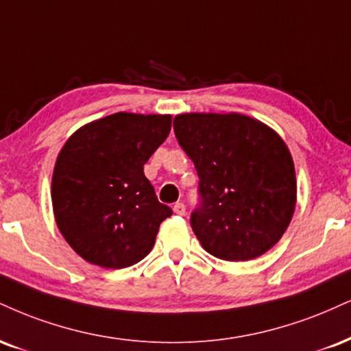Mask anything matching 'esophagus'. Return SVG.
<instances>
[{
  "instance_id": "1",
  "label": "esophagus",
  "mask_w": 351,
  "mask_h": 351,
  "mask_svg": "<svg viewBox=\"0 0 351 351\" xmlns=\"http://www.w3.org/2000/svg\"><path fill=\"white\" fill-rule=\"evenodd\" d=\"M173 210H175V214H178V216H184V213H186V208H184L183 202H176V204L173 206Z\"/></svg>"
}]
</instances>
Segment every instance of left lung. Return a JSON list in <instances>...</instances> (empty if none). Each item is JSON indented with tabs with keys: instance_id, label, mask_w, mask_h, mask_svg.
I'll use <instances>...</instances> for the list:
<instances>
[{
	"instance_id": "left-lung-1",
	"label": "left lung",
	"mask_w": 351,
	"mask_h": 351,
	"mask_svg": "<svg viewBox=\"0 0 351 351\" xmlns=\"http://www.w3.org/2000/svg\"><path fill=\"white\" fill-rule=\"evenodd\" d=\"M199 176L191 227L216 258H258L280 242L296 209L291 152L263 122L239 112H186L173 121Z\"/></svg>"
}]
</instances>
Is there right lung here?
Instances as JSON below:
<instances>
[{
	"instance_id": "add662e5",
	"label": "right lung",
	"mask_w": 351,
	"mask_h": 351,
	"mask_svg": "<svg viewBox=\"0 0 351 351\" xmlns=\"http://www.w3.org/2000/svg\"><path fill=\"white\" fill-rule=\"evenodd\" d=\"M170 114L116 112L84 124L62 147L52 176L58 230L88 263L128 268L149 255L173 210L143 165L165 142Z\"/></svg>"
}]
</instances>
